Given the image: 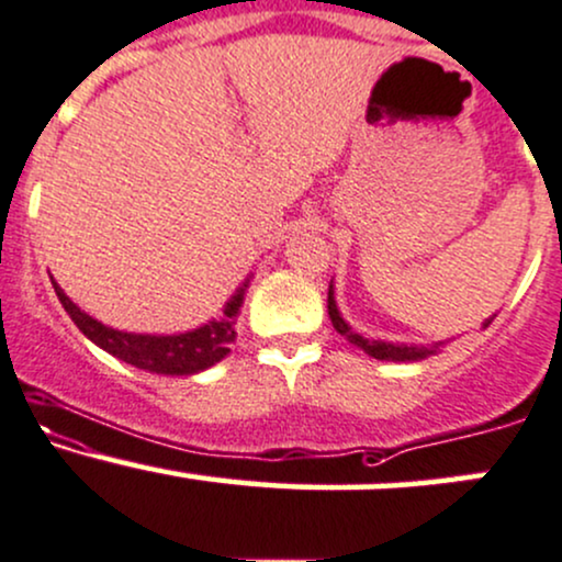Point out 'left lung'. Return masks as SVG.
Returning <instances> with one entry per match:
<instances>
[{"mask_svg": "<svg viewBox=\"0 0 562 562\" xmlns=\"http://www.w3.org/2000/svg\"><path fill=\"white\" fill-rule=\"evenodd\" d=\"M328 314L333 328L341 333L351 347L362 349L366 355L375 357V360H392V362H405V360H424V357L435 355L437 347H408V344H386V341H371V338H362L360 333H355L344 323V317L336 310V301H333V285L328 288ZM491 325V319L485 323V328Z\"/></svg>", "mask_w": 562, "mask_h": 562, "instance_id": "1", "label": "left lung"}]
</instances>
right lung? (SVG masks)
Masks as SVG:
<instances>
[{"mask_svg": "<svg viewBox=\"0 0 562 562\" xmlns=\"http://www.w3.org/2000/svg\"><path fill=\"white\" fill-rule=\"evenodd\" d=\"M53 288L55 293H58V301L64 304V310L69 312V317L74 319V325H77L92 344H98V347L106 349L109 355L125 360L127 366L165 375L200 373L229 355V344L234 341V336H237V333H234V317H237L245 293L243 288H239L237 295L226 304L224 317L213 319V323L202 325V328L178 333V336H140V333H122L106 328V325H101L98 319H92L90 314L79 310L69 295L60 291L55 280Z\"/></svg>", "mask_w": 562, "mask_h": 562, "instance_id": "add662e5", "label": "right lung"}]
</instances>
